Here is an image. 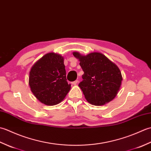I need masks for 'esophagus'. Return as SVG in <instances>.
<instances>
[{
    "mask_svg": "<svg viewBox=\"0 0 151 151\" xmlns=\"http://www.w3.org/2000/svg\"><path fill=\"white\" fill-rule=\"evenodd\" d=\"M78 82V81H74V82H72L71 84H72L73 85H76V84H77Z\"/></svg>",
    "mask_w": 151,
    "mask_h": 151,
    "instance_id": "esophagus-1",
    "label": "esophagus"
}]
</instances>
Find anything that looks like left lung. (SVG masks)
<instances>
[{"label": "left lung", "instance_id": "obj_1", "mask_svg": "<svg viewBox=\"0 0 151 151\" xmlns=\"http://www.w3.org/2000/svg\"><path fill=\"white\" fill-rule=\"evenodd\" d=\"M84 71L83 81L78 86L89 103L101 106L116 97L123 81L121 73L114 63L99 52L86 56L74 52Z\"/></svg>", "mask_w": 151, "mask_h": 151}]
</instances>
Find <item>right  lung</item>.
<instances>
[{"label":"right lung","mask_w":151,"mask_h":151,"mask_svg":"<svg viewBox=\"0 0 151 151\" xmlns=\"http://www.w3.org/2000/svg\"><path fill=\"white\" fill-rule=\"evenodd\" d=\"M63 57L54 52L44 55L32 67L29 86L41 103L54 106L62 101L70 89L66 79Z\"/></svg>","instance_id":"obj_1"}]
</instances>
